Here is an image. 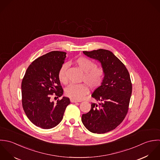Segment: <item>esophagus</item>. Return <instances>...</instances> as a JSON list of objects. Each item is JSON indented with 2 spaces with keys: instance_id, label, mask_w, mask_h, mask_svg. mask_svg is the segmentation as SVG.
<instances>
[{
  "instance_id": "34e87169",
  "label": "esophagus",
  "mask_w": 160,
  "mask_h": 160,
  "mask_svg": "<svg viewBox=\"0 0 160 160\" xmlns=\"http://www.w3.org/2000/svg\"><path fill=\"white\" fill-rule=\"evenodd\" d=\"M70 101L72 102H81L80 101H78V100H75V99H70Z\"/></svg>"
}]
</instances>
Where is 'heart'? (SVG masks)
I'll return each mask as SVG.
<instances>
[{
  "label": "heart",
  "mask_w": 160,
  "mask_h": 160,
  "mask_svg": "<svg viewBox=\"0 0 160 160\" xmlns=\"http://www.w3.org/2000/svg\"><path fill=\"white\" fill-rule=\"evenodd\" d=\"M74 63L85 72L83 81L88 84L91 88H97L102 84L105 78V70L102 67L96 65L94 61L83 56L76 59ZM67 67L68 64L64 63L58 72V79L64 85H66L68 82ZM89 92V87L85 83L72 84L66 88L65 95L72 99L80 100L88 94Z\"/></svg>",
  "instance_id": "b5f03b06"
}]
</instances>
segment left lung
I'll use <instances>...</instances> for the list:
<instances>
[{
    "mask_svg": "<svg viewBox=\"0 0 160 160\" xmlns=\"http://www.w3.org/2000/svg\"><path fill=\"white\" fill-rule=\"evenodd\" d=\"M83 53L101 63L105 78L92 95L99 101V104L92 103L91 110L82 115V121L90 132L104 133L117 128L128 114L132 91L130 75L124 64L108 50Z\"/></svg>",
    "mask_w": 160,
    "mask_h": 160,
    "instance_id": "8db88e82",
    "label": "left lung"
}]
</instances>
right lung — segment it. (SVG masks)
Segmentation results:
<instances>
[{"label": "right lung", "mask_w": 160, "mask_h": 160, "mask_svg": "<svg viewBox=\"0 0 160 160\" xmlns=\"http://www.w3.org/2000/svg\"><path fill=\"white\" fill-rule=\"evenodd\" d=\"M66 54L51 51L37 58L29 65L23 78L22 106L27 118L37 127L44 129L56 127L70 103L67 97L58 99L56 103L51 101V96L63 95L58 72L66 59Z\"/></svg>", "instance_id": "right-lung-1"}]
</instances>
